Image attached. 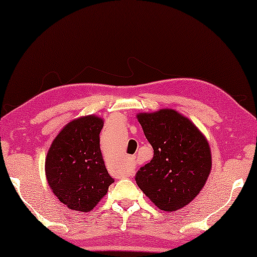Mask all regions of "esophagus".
<instances>
[{
	"mask_svg": "<svg viewBox=\"0 0 257 257\" xmlns=\"http://www.w3.org/2000/svg\"><path fill=\"white\" fill-rule=\"evenodd\" d=\"M133 166H135V158L128 157L127 159H126V172H127V174L131 173Z\"/></svg>",
	"mask_w": 257,
	"mask_h": 257,
	"instance_id": "1",
	"label": "esophagus"
}]
</instances>
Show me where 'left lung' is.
Wrapping results in <instances>:
<instances>
[{
  "label": "left lung",
  "instance_id": "obj_1",
  "mask_svg": "<svg viewBox=\"0 0 257 257\" xmlns=\"http://www.w3.org/2000/svg\"><path fill=\"white\" fill-rule=\"evenodd\" d=\"M153 158L136 175L144 194L165 212L191 203L212 171V152L203 133L173 108L137 114Z\"/></svg>",
  "mask_w": 257,
  "mask_h": 257
}]
</instances>
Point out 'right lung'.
I'll return each mask as SVG.
<instances>
[{
	"label": "right lung",
	"instance_id": "1",
	"mask_svg": "<svg viewBox=\"0 0 257 257\" xmlns=\"http://www.w3.org/2000/svg\"><path fill=\"white\" fill-rule=\"evenodd\" d=\"M103 125V118L94 114L73 119L59 131L48 151V185L69 209L92 210L113 182L100 151Z\"/></svg>",
	"mask_w": 257,
	"mask_h": 257
}]
</instances>
